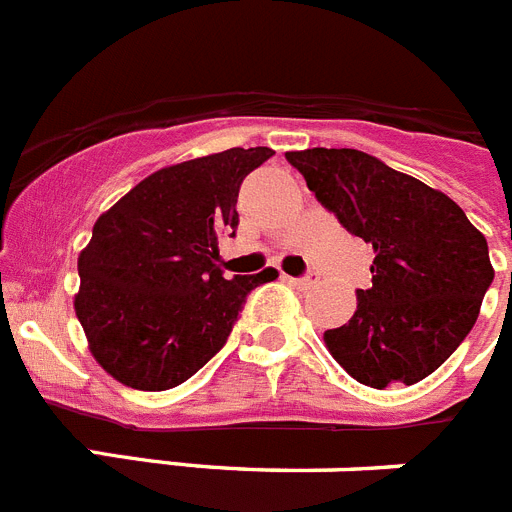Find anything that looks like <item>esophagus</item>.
I'll use <instances>...</instances> for the list:
<instances>
[{
	"label": "esophagus",
	"mask_w": 512,
	"mask_h": 512,
	"mask_svg": "<svg viewBox=\"0 0 512 512\" xmlns=\"http://www.w3.org/2000/svg\"><path fill=\"white\" fill-rule=\"evenodd\" d=\"M284 282H287V284H292V287H297V289H310L312 284H315V279H312V277H302V279L284 277Z\"/></svg>",
	"instance_id": "esophagus-1"
}]
</instances>
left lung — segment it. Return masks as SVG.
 Instances as JSON below:
<instances>
[{
  "mask_svg": "<svg viewBox=\"0 0 512 512\" xmlns=\"http://www.w3.org/2000/svg\"><path fill=\"white\" fill-rule=\"evenodd\" d=\"M284 156L343 228L374 248L372 287L356 289L346 325L323 333L330 356L377 390L436 372L477 323L495 277L485 235L451 197L364 151Z\"/></svg>",
  "mask_w": 512,
  "mask_h": 512,
  "instance_id": "1",
  "label": "left lung"
}]
</instances>
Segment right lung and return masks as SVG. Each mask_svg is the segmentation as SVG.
Returning <instances> with one entry per match:
<instances>
[{
  "instance_id": "obj_1",
  "label": "right lung",
  "mask_w": 512,
  "mask_h": 512,
  "mask_svg": "<svg viewBox=\"0 0 512 512\" xmlns=\"http://www.w3.org/2000/svg\"><path fill=\"white\" fill-rule=\"evenodd\" d=\"M274 151L230 148L153 171L97 217L79 253L74 310L104 372L143 392L171 390L228 341L256 277L225 279L217 235L238 225V189Z\"/></svg>"
}]
</instances>
